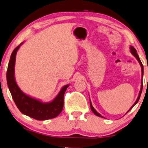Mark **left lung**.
I'll use <instances>...</instances> for the list:
<instances>
[{"instance_id": "left-lung-1", "label": "left lung", "mask_w": 148, "mask_h": 148, "mask_svg": "<svg viewBox=\"0 0 148 148\" xmlns=\"http://www.w3.org/2000/svg\"><path fill=\"white\" fill-rule=\"evenodd\" d=\"M130 52L132 53V55H134V57H136V59H137V61L139 62V64H140V66H141V76H142V78H143V64H142V63H141V62L140 59H139V56L137 55L136 49H135L134 47H133V46H130ZM142 78H141V88H140V91H139V95H138V97H137V100H136V102H135V103H134V105H133L132 106V107H131L130 109L128 110V111L126 113H127L128 112L130 111V110L132 109V108L134 107L135 105H136V104L137 103V102L139 101V98H140V96H141V92H142V89H143V82H142ZM90 109H91V110H92V111L93 112V113H94L95 115H96L98 116H100V117H102V118H105V117H104L103 116H102V115H101V114L98 113V112H97V111H96V110L95 109V108L92 107V103H91V101H90Z\"/></svg>"}]
</instances>
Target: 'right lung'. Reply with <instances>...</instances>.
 <instances>
[{"label":"right lung","mask_w":148,"mask_h":148,"mask_svg":"<svg viewBox=\"0 0 148 148\" xmlns=\"http://www.w3.org/2000/svg\"><path fill=\"white\" fill-rule=\"evenodd\" d=\"M23 42L16 47L11 53L7 72V81L14 103L23 114L39 121L55 118L60 115L64 107V96L70 84L64 86L52 101L47 103L26 95L16 84L14 77V66L18 49Z\"/></svg>","instance_id":"obj_1"}]
</instances>
